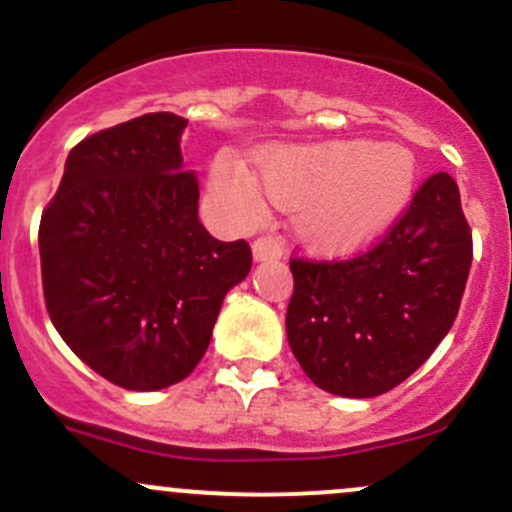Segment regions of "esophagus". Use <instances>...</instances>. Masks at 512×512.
<instances>
[{
    "label": "esophagus",
    "instance_id": "obj_1",
    "mask_svg": "<svg viewBox=\"0 0 512 512\" xmlns=\"http://www.w3.org/2000/svg\"><path fill=\"white\" fill-rule=\"evenodd\" d=\"M251 251H254V261L258 263L276 261V258L283 256V244H280L276 236H261V239L254 241Z\"/></svg>",
    "mask_w": 512,
    "mask_h": 512
}]
</instances>
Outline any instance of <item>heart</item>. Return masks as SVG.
<instances>
[{
  "instance_id": "b5f03b06",
  "label": "heart",
  "mask_w": 512,
  "mask_h": 512,
  "mask_svg": "<svg viewBox=\"0 0 512 512\" xmlns=\"http://www.w3.org/2000/svg\"><path fill=\"white\" fill-rule=\"evenodd\" d=\"M254 174L219 158L210 173L212 195L234 217L251 219L263 207V187L276 205L302 207L300 232L312 246L351 251L403 214L415 192L417 163L405 146L356 139L263 148L254 156Z\"/></svg>"
}]
</instances>
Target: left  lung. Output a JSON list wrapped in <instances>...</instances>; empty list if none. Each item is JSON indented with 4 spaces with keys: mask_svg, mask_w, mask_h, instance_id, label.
Here are the masks:
<instances>
[{
    "mask_svg": "<svg viewBox=\"0 0 512 512\" xmlns=\"http://www.w3.org/2000/svg\"><path fill=\"white\" fill-rule=\"evenodd\" d=\"M471 256L459 188L434 173L371 251L337 263L293 258L285 332L302 371L344 398L403 383L452 329Z\"/></svg>",
    "mask_w": 512,
    "mask_h": 512,
    "instance_id": "1",
    "label": "left lung"
}]
</instances>
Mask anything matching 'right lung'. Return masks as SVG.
<instances>
[{
    "label": "right lung",
    "instance_id": "obj_1",
    "mask_svg": "<svg viewBox=\"0 0 512 512\" xmlns=\"http://www.w3.org/2000/svg\"><path fill=\"white\" fill-rule=\"evenodd\" d=\"M185 126L153 112L87 136L38 229L53 327L92 371L141 393L190 376L251 271L244 239H214L197 219Z\"/></svg>",
    "mask_w": 512,
    "mask_h": 512
}]
</instances>
